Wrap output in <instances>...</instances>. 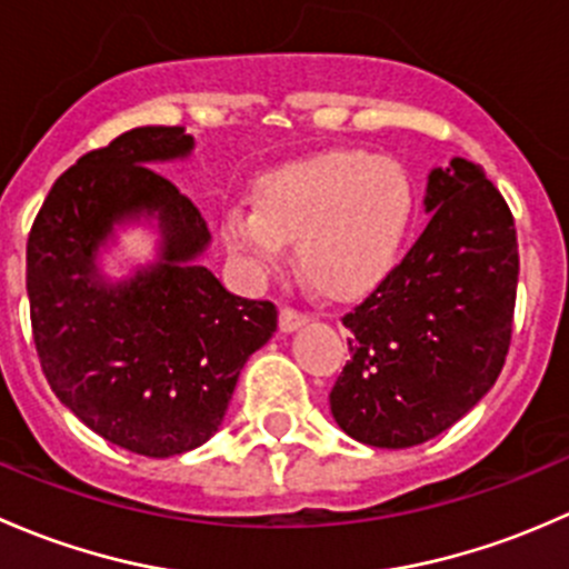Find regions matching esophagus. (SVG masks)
I'll use <instances>...</instances> for the list:
<instances>
[{
  "label": "esophagus",
  "instance_id": "34e87169",
  "mask_svg": "<svg viewBox=\"0 0 569 569\" xmlns=\"http://www.w3.org/2000/svg\"><path fill=\"white\" fill-rule=\"evenodd\" d=\"M309 323V315L301 312V309H292V307H284L282 312H279V328H282L284 333L296 331V328L307 326Z\"/></svg>",
  "mask_w": 569,
  "mask_h": 569
}]
</instances>
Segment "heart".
I'll list each match as a JSON object with an SVG mask.
<instances>
[{
	"mask_svg": "<svg viewBox=\"0 0 569 569\" xmlns=\"http://www.w3.org/2000/svg\"><path fill=\"white\" fill-rule=\"evenodd\" d=\"M413 219L406 169L361 150H323L262 172L251 210L224 213L238 266L260 277L292 241L296 266L331 298L359 296L395 268Z\"/></svg>",
	"mask_w": 569,
	"mask_h": 569,
	"instance_id": "b5f03b06",
	"label": "heart"
}]
</instances>
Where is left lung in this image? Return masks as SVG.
I'll return each mask as SVG.
<instances>
[{"instance_id": "left-lung-1", "label": "left lung", "mask_w": 569, "mask_h": 569, "mask_svg": "<svg viewBox=\"0 0 569 569\" xmlns=\"http://www.w3.org/2000/svg\"><path fill=\"white\" fill-rule=\"evenodd\" d=\"M425 232L353 312L333 421L356 441L408 449L441 436L499 378L512 337L518 238L479 163L427 174Z\"/></svg>"}]
</instances>
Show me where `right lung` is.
<instances>
[{
	"mask_svg": "<svg viewBox=\"0 0 569 569\" xmlns=\"http://www.w3.org/2000/svg\"><path fill=\"white\" fill-rule=\"evenodd\" d=\"M194 137L144 126L57 178L27 241L32 337L51 391L92 432L144 458L202 447L224 421L238 375L277 331V307L232 296L199 257L202 213L153 163ZM156 218L159 257L111 283L97 254L113 227Z\"/></svg>",
	"mask_w": 569,
	"mask_h": 569,
	"instance_id": "1",
	"label": "right lung"
}]
</instances>
